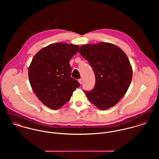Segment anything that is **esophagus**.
I'll use <instances>...</instances> for the list:
<instances>
[{
  "mask_svg": "<svg viewBox=\"0 0 159 159\" xmlns=\"http://www.w3.org/2000/svg\"><path fill=\"white\" fill-rule=\"evenodd\" d=\"M78 82L80 83V84H81L83 83V80H82L81 78V79H79V80H78Z\"/></svg>",
  "mask_w": 159,
  "mask_h": 159,
  "instance_id": "esophagus-1",
  "label": "esophagus"
}]
</instances>
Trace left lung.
Here are the masks:
<instances>
[{"label": "left lung", "instance_id": "1", "mask_svg": "<svg viewBox=\"0 0 159 159\" xmlns=\"http://www.w3.org/2000/svg\"><path fill=\"white\" fill-rule=\"evenodd\" d=\"M79 52L91 65L95 84L84 91L92 103L100 110L114 106L127 91L132 78V68L127 55L110 43L81 46Z\"/></svg>", "mask_w": 159, "mask_h": 159}]
</instances>
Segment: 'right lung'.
Segmentation results:
<instances>
[{
  "label": "right lung",
  "mask_w": 159,
  "mask_h": 159,
  "mask_svg": "<svg viewBox=\"0 0 159 159\" xmlns=\"http://www.w3.org/2000/svg\"><path fill=\"white\" fill-rule=\"evenodd\" d=\"M79 46L56 43L40 50L32 59L28 75L30 86L39 99L47 107L57 110L71 98L80 86L71 77L69 64Z\"/></svg>",
  "instance_id": "obj_1"
}]
</instances>
